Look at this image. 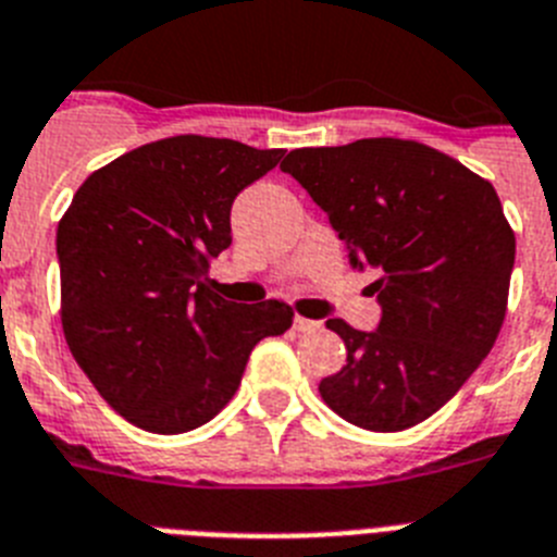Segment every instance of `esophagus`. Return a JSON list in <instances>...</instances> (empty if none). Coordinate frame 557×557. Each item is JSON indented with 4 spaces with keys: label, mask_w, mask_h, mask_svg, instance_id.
<instances>
[{
    "label": "esophagus",
    "mask_w": 557,
    "mask_h": 557,
    "mask_svg": "<svg viewBox=\"0 0 557 557\" xmlns=\"http://www.w3.org/2000/svg\"><path fill=\"white\" fill-rule=\"evenodd\" d=\"M294 329H297V332H318L320 329V323L318 320H309V318H300V314H297V318H294Z\"/></svg>",
    "instance_id": "esophagus-1"
}]
</instances>
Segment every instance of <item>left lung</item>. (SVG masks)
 <instances>
[{"label":"left lung","mask_w":557,"mask_h":557,"mask_svg":"<svg viewBox=\"0 0 557 557\" xmlns=\"http://www.w3.org/2000/svg\"><path fill=\"white\" fill-rule=\"evenodd\" d=\"M329 214L355 269H369L381 323L329 329L346 366L320 397L369 432H404L458 395L498 341L515 265L490 180L414 139L297 148L280 162Z\"/></svg>","instance_id":"8db88e82"}]
</instances>
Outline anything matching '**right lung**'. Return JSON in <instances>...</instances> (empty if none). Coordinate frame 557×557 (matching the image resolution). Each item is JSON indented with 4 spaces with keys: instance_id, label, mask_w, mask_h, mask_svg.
Instances as JSON below:
<instances>
[{
    "instance_id": "obj_1",
    "label": "right lung",
    "mask_w": 557,
    "mask_h": 557,
    "mask_svg": "<svg viewBox=\"0 0 557 557\" xmlns=\"http://www.w3.org/2000/svg\"><path fill=\"white\" fill-rule=\"evenodd\" d=\"M283 148L169 137L79 185L59 220L62 332L88 381L134 426L180 435L237 392L248 355L292 325L280 300L220 297L208 269L232 246V202Z\"/></svg>"
}]
</instances>
